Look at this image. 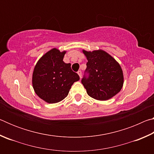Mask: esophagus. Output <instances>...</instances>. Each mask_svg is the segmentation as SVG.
I'll list each match as a JSON object with an SVG mask.
<instances>
[{
    "label": "esophagus",
    "mask_w": 154,
    "mask_h": 154,
    "mask_svg": "<svg viewBox=\"0 0 154 154\" xmlns=\"http://www.w3.org/2000/svg\"><path fill=\"white\" fill-rule=\"evenodd\" d=\"M77 74L79 75V77H80V78H82V71H79L77 72Z\"/></svg>",
    "instance_id": "1"
}]
</instances>
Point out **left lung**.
Returning <instances> with one entry per match:
<instances>
[{"instance_id": "1", "label": "left lung", "mask_w": 154, "mask_h": 154, "mask_svg": "<svg viewBox=\"0 0 154 154\" xmlns=\"http://www.w3.org/2000/svg\"><path fill=\"white\" fill-rule=\"evenodd\" d=\"M83 53L88 60L85 72L88 77L82 79L90 97L98 100H107L120 92L124 84V75L120 65L106 51L98 49Z\"/></svg>"}]
</instances>
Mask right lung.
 <instances>
[{
	"label": "right lung",
	"instance_id": "right-lung-1",
	"mask_svg": "<svg viewBox=\"0 0 154 154\" xmlns=\"http://www.w3.org/2000/svg\"><path fill=\"white\" fill-rule=\"evenodd\" d=\"M66 51L53 48L36 64L32 73V87L38 97L48 103H56L69 94L74 82L79 80L71 64L63 61Z\"/></svg>",
	"mask_w": 154,
	"mask_h": 154
}]
</instances>
